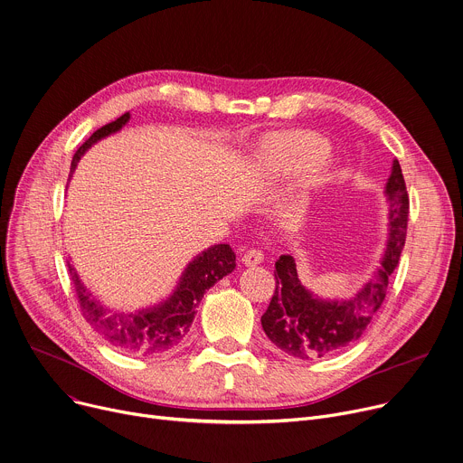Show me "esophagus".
<instances>
[{
    "label": "esophagus",
    "instance_id": "esophagus-1",
    "mask_svg": "<svg viewBox=\"0 0 463 463\" xmlns=\"http://www.w3.org/2000/svg\"><path fill=\"white\" fill-rule=\"evenodd\" d=\"M263 251L258 248H250L244 255H242V263L246 267H255V265H261L263 263Z\"/></svg>",
    "mask_w": 463,
    "mask_h": 463
}]
</instances>
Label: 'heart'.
Returning a JSON list of instances; mask_svg holds the SVG:
<instances>
[{
	"label": "heart",
	"instance_id": "heart-1",
	"mask_svg": "<svg viewBox=\"0 0 463 463\" xmlns=\"http://www.w3.org/2000/svg\"><path fill=\"white\" fill-rule=\"evenodd\" d=\"M326 143L307 132H278L267 136L260 148L258 160L263 167L278 175L296 173L318 164L326 154ZM327 180V171L320 165L307 171V182L320 185Z\"/></svg>",
	"mask_w": 463,
	"mask_h": 463
}]
</instances>
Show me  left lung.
Returning <instances> with one entry per match:
<instances>
[{
	"mask_svg": "<svg viewBox=\"0 0 463 463\" xmlns=\"http://www.w3.org/2000/svg\"><path fill=\"white\" fill-rule=\"evenodd\" d=\"M388 200V239L381 267L349 299H324L305 288L298 278L296 260L281 255L276 261V290L261 326L267 336L287 354L320 358L336 353L363 336L373 313L383 305L388 278L393 274L406 239L408 193L397 160L384 187Z\"/></svg>",
	"mask_w": 463,
	"mask_h": 463,
	"instance_id": "left-lung-1",
	"label": "left lung"
}]
</instances>
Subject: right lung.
Wrapping results in <instances>:
<instances>
[{"instance_id":"obj_1","label":"right lung","mask_w":463,"mask_h":463,"mask_svg":"<svg viewBox=\"0 0 463 463\" xmlns=\"http://www.w3.org/2000/svg\"><path fill=\"white\" fill-rule=\"evenodd\" d=\"M130 119V112L119 119L95 130L75 152L70 178L82 154L116 132H119ZM235 269V253L230 244H213L198 253L182 272L173 294L164 301L139 309L136 313H119L102 307L97 298L82 285L77 270L70 265V276L80 303V311L86 322L112 345L136 354H160L178 345L187 335L196 307L205 290L212 288L219 279L232 274Z\"/></svg>"}]
</instances>
